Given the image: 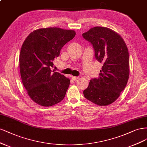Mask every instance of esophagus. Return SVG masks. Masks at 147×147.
Wrapping results in <instances>:
<instances>
[{
    "instance_id": "esophagus-1",
    "label": "esophagus",
    "mask_w": 147,
    "mask_h": 147,
    "mask_svg": "<svg viewBox=\"0 0 147 147\" xmlns=\"http://www.w3.org/2000/svg\"><path fill=\"white\" fill-rule=\"evenodd\" d=\"M78 79H79V77L76 76H71V79L73 80V81H76Z\"/></svg>"
}]
</instances>
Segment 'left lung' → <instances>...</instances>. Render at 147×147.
I'll use <instances>...</instances> for the list:
<instances>
[{
  "label": "left lung",
  "mask_w": 147,
  "mask_h": 147,
  "mask_svg": "<svg viewBox=\"0 0 147 147\" xmlns=\"http://www.w3.org/2000/svg\"><path fill=\"white\" fill-rule=\"evenodd\" d=\"M82 36L92 44L95 59L103 63L99 77L90 80L84 95L98 106L109 105L119 97L128 80V49L121 36L107 27H94Z\"/></svg>",
  "instance_id": "1"
}]
</instances>
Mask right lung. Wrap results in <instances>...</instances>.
Instances as JSON below:
<instances>
[{
  "label": "right lung",
  "instance_id": "obj_1",
  "mask_svg": "<svg viewBox=\"0 0 147 147\" xmlns=\"http://www.w3.org/2000/svg\"><path fill=\"white\" fill-rule=\"evenodd\" d=\"M75 35L74 30L49 27L34 30L24 41L20 55L22 82L38 105L49 107L64 98L70 80L52 71L51 67L63 46Z\"/></svg>",
  "mask_w": 147,
  "mask_h": 147
}]
</instances>
